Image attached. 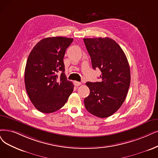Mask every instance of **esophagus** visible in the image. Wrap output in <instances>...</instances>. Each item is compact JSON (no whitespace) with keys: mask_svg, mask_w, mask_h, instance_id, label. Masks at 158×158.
<instances>
[{"mask_svg":"<svg viewBox=\"0 0 158 158\" xmlns=\"http://www.w3.org/2000/svg\"><path fill=\"white\" fill-rule=\"evenodd\" d=\"M74 84L75 86L78 87V86L80 85L81 84V82H79V81H74Z\"/></svg>","mask_w":158,"mask_h":158,"instance_id":"esophagus-1","label":"esophagus"}]
</instances>
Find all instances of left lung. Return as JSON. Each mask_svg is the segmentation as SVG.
I'll use <instances>...</instances> for the list:
<instances>
[{"label":"left lung","mask_w":158,"mask_h":158,"mask_svg":"<svg viewBox=\"0 0 158 158\" xmlns=\"http://www.w3.org/2000/svg\"><path fill=\"white\" fill-rule=\"evenodd\" d=\"M93 69L101 71L100 81L86 83L90 94L84 99L86 110L100 118L108 117L122 106L130 84L127 56L118 44L109 37L84 38Z\"/></svg>","instance_id":"8db88e82"}]
</instances>
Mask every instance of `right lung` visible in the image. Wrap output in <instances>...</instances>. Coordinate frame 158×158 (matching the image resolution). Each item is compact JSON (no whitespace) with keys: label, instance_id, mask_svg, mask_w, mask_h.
<instances>
[{"label":"right lung","instance_id":"1","mask_svg":"<svg viewBox=\"0 0 158 158\" xmlns=\"http://www.w3.org/2000/svg\"><path fill=\"white\" fill-rule=\"evenodd\" d=\"M73 38L47 37L30 52L24 71V82L31 103L40 111L50 113L65 105L74 85L65 74L64 58ZM58 72H61L60 76Z\"/></svg>","mask_w":158,"mask_h":158}]
</instances>
